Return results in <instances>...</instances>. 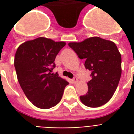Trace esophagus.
I'll use <instances>...</instances> for the list:
<instances>
[{"label":"esophagus","instance_id":"34e87169","mask_svg":"<svg viewBox=\"0 0 134 134\" xmlns=\"http://www.w3.org/2000/svg\"><path fill=\"white\" fill-rule=\"evenodd\" d=\"M72 82H73L74 83H78L77 78H74L73 79H72Z\"/></svg>","mask_w":134,"mask_h":134}]
</instances>
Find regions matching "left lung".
<instances>
[{"instance_id": "left-lung-1", "label": "left lung", "mask_w": 134, "mask_h": 134, "mask_svg": "<svg viewBox=\"0 0 134 134\" xmlns=\"http://www.w3.org/2000/svg\"><path fill=\"white\" fill-rule=\"evenodd\" d=\"M68 45L80 59H85L86 69L92 72V79L87 83L88 92L80 97L81 102L91 108L106 104L116 90L122 74L121 54L115 44L92 37Z\"/></svg>"}]
</instances>
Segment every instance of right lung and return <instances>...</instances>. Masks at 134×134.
I'll list each match as a JSON object with an SVG mask.
<instances>
[{"label": "right lung", "instance_id": "obj_1", "mask_svg": "<svg viewBox=\"0 0 134 134\" xmlns=\"http://www.w3.org/2000/svg\"><path fill=\"white\" fill-rule=\"evenodd\" d=\"M65 44L41 37L26 41L16 50L14 63L18 81L26 97L37 108L48 109L57 105L69 84L58 74L51 73L55 57Z\"/></svg>", "mask_w": 134, "mask_h": 134}]
</instances>
